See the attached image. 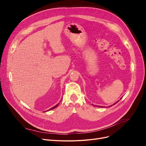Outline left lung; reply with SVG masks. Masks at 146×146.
<instances>
[{
  "instance_id": "left-lung-1",
  "label": "left lung",
  "mask_w": 146,
  "mask_h": 146,
  "mask_svg": "<svg viewBox=\"0 0 146 146\" xmlns=\"http://www.w3.org/2000/svg\"><path fill=\"white\" fill-rule=\"evenodd\" d=\"M117 102H118V101H117ZM117 102H116V103H115V104H113V105H114V104H116V103H117ZM111 106H112V105H111V106H110V107H111ZM96 107H97V106H96Z\"/></svg>"
}]
</instances>
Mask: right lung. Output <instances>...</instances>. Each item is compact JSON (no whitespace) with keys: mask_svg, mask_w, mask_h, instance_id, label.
<instances>
[{"mask_svg":"<svg viewBox=\"0 0 146 146\" xmlns=\"http://www.w3.org/2000/svg\"><path fill=\"white\" fill-rule=\"evenodd\" d=\"M58 105H59V104H57V105H56L55 106H54V107H52V108H50L49 110H48V111H49V110H53V109H54V108H56V107H58Z\"/></svg>","mask_w":146,"mask_h":146,"instance_id":"add662e5","label":"right lung"}]
</instances>
